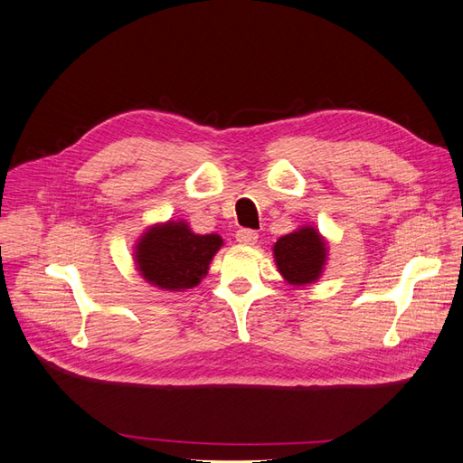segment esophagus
<instances>
[{
    "instance_id": "esophagus-1",
    "label": "esophagus",
    "mask_w": 463,
    "mask_h": 463,
    "mask_svg": "<svg viewBox=\"0 0 463 463\" xmlns=\"http://www.w3.org/2000/svg\"><path fill=\"white\" fill-rule=\"evenodd\" d=\"M258 241V232L252 229H241L236 232V242H241L244 246H254Z\"/></svg>"
}]
</instances>
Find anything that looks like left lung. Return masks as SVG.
I'll list each match as a JSON object with an SVG mask.
<instances>
[{
    "instance_id": "left-lung-1",
    "label": "left lung",
    "mask_w": 463,
    "mask_h": 463,
    "mask_svg": "<svg viewBox=\"0 0 463 463\" xmlns=\"http://www.w3.org/2000/svg\"><path fill=\"white\" fill-rule=\"evenodd\" d=\"M278 272L289 286H309L317 282L326 270L329 246L326 236L306 224L284 234L272 246Z\"/></svg>"
}]
</instances>
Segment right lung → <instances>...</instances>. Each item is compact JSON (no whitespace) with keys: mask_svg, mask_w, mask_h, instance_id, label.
<instances>
[{"mask_svg":"<svg viewBox=\"0 0 463 463\" xmlns=\"http://www.w3.org/2000/svg\"><path fill=\"white\" fill-rule=\"evenodd\" d=\"M221 246L219 234L193 232L185 221L156 222L137 239L134 262L147 284L165 292H185L207 276Z\"/></svg>","mask_w":463,"mask_h":463,"instance_id":"right-lung-1","label":"right lung"}]
</instances>
